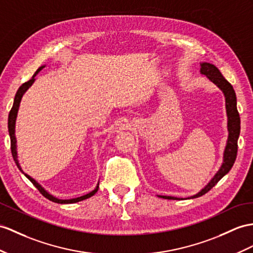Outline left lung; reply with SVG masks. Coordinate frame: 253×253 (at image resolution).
<instances>
[{
	"label": "left lung",
	"instance_id": "left-lung-1",
	"mask_svg": "<svg viewBox=\"0 0 253 253\" xmlns=\"http://www.w3.org/2000/svg\"><path fill=\"white\" fill-rule=\"evenodd\" d=\"M200 73L201 75L206 76L211 82L217 85V87L222 91V93L225 98V110L227 117V140L223 151V162L221 164L220 169L217 173L213 175L211 180L208 181L206 186L200 190V192L190 196L188 199H195L199 196L204 195L209 190L215 186L221 178L229 173L232 166L235 162L237 156V140L240 133V118L237 112V101L236 94L234 91L232 84L227 82L223 77L222 74L218 70V67L208 62H201L200 63ZM159 198L165 200H183L181 198H176V196H168V195H158Z\"/></svg>",
	"mask_w": 253,
	"mask_h": 253
}]
</instances>
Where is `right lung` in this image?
Wrapping results in <instances>:
<instances>
[{
  "label": "right lung",
  "mask_w": 253,
  "mask_h": 253,
  "mask_svg": "<svg viewBox=\"0 0 253 253\" xmlns=\"http://www.w3.org/2000/svg\"><path fill=\"white\" fill-rule=\"evenodd\" d=\"M46 65H42L40 69L35 72V74L34 75L32 76V78H31L29 82H27V83H24L21 87L18 89V91H17V93H16V95H15V100H14V105H13V107H11V109H10V112H9V116H8V132H9V137H10V145H11V155H13V158H14V160H15V163H16V165L18 166V169H20V171L21 173H23L24 174V176H26L28 179L32 182L34 186H35V188H38V190L40 191V192L45 196L46 199H48L49 201H52V202H54V203H58V204H73V203H77V202H80V201H84V200H87V199H89V198H91L92 195H94L96 192H97V190H98V183L100 182H97V184H96V187H95V189L94 190H92L91 192H89V193H87V194H84V195H83V196H79V198H75V199H70V200H61V199H58V198H55V196H53L52 194H50L48 192V191L42 186V184H40L38 181H36L34 178H32L31 177L30 175H28V174H26L23 171V169H21V165H20V163H19V160H18V151H17V138H16V120H17V116H18V110H19V106H20V102H21V98H22V96H23V94L26 93L27 92V90L31 87V85H32L33 84H34V82H35V76L38 75V74L44 69Z\"/></svg>",
  "instance_id": "right-lung-1"
}]
</instances>
